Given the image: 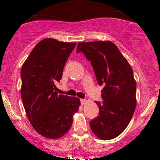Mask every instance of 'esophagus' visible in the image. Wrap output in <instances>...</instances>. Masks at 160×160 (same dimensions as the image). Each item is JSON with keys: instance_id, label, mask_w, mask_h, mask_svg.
Here are the masks:
<instances>
[{"instance_id": "obj_1", "label": "esophagus", "mask_w": 160, "mask_h": 160, "mask_svg": "<svg viewBox=\"0 0 160 160\" xmlns=\"http://www.w3.org/2000/svg\"><path fill=\"white\" fill-rule=\"evenodd\" d=\"M80 102H81V104L82 105H84L86 103V99H80Z\"/></svg>"}]
</instances>
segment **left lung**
Segmentation results:
<instances>
[{
	"label": "left lung",
	"mask_w": 160,
	"mask_h": 160,
	"mask_svg": "<svg viewBox=\"0 0 160 160\" xmlns=\"http://www.w3.org/2000/svg\"><path fill=\"white\" fill-rule=\"evenodd\" d=\"M81 52L91 62L102 92L103 104L96 118L90 122L92 132L102 140L120 135L131 121L136 108V82L126 58L111 41L80 42Z\"/></svg>",
	"instance_id": "left-lung-1"
}]
</instances>
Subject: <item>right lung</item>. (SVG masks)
<instances>
[{
	"label": "right lung",
	"instance_id": "1",
	"mask_svg": "<svg viewBox=\"0 0 160 160\" xmlns=\"http://www.w3.org/2000/svg\"><path fill=\"white\" fill-rule=\"evenodd\" d=\"M76 43L42 40L33 49L21 70V97L33 128L51 139L65 135L78 111L80 99L58 95L56 84Z\"/></svg>",
	"mask_w": 160,
	"mask_h": 160
}]
</instances>
